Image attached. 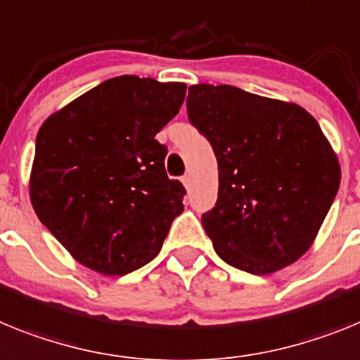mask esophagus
Instances as JSON below:
<instances>
[{
  "label": "esophagus",
  "mask_w": 360,
  "mask_h": 360,
  "mask_svg": "<svg viewBox=\"0 0 360 360\" xmlns=\"http://www.w3.org/2000/svg\"><path fill=\"white\" fill-rule=\"evenodd\" d=\"M181 183L184 184V188H190V183H192V177H190V176H183V177H181Z\"/></svg>",
  "instance_id": "1"
}]
</instances>
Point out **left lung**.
I'll return each mask as SVG.
<instances>
[{
    "label": "left lung",
    "mask_w": 360,
    "mask_h": 360,
    "mask_svg": "<svg viewBox=\"0 0 360 360\" xmlns=\"http://www.w3.org/2000/svg\"><path fill=\"white\" fill-rule=\"evenodd\" d=\"M186 110L217 158V202L202 226L219 257L254 275L302 257L340 184L339 159L314 115L205 83L190 86Z\"/></svg>",
    "instance_id": "8db88e82"
}]
</instances>
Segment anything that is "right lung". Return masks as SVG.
<instances>
[{"label":"right lung","mask_w":360,"mask_h":360,"mask_svg":"<svg viewBox=\"0 0 360 360\" xmlns=\"http://www.w3.org/2000/svg\"><path fill=\"white\" fill-rule=\"evenodd\" d=\"M184 83L120 76L41 124L30 174L39 221L83 266L127 275L145 266L183 214L186 190L155 139L184 101Z\"/></svg>","instance_id":"add662e5"}]
</instances>
